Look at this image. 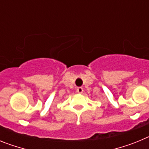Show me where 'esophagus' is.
<instances>
[{
	"label": "esophagus",
	"instance_id": "obj_1",
	"mask_svg": "<svg viewBox=\"0 0 149 149\" xmlns=\"http://www.w3.org/2000/svg\"><path fill=\"white\" fill-rule=\"evenodd\" d=\"M77 93H79V94H81V93L84 92V89H83L82 87H77Z\"/></svg>",
	"mask_w": 149,
	"mask_h": 149
}]
</instances>
